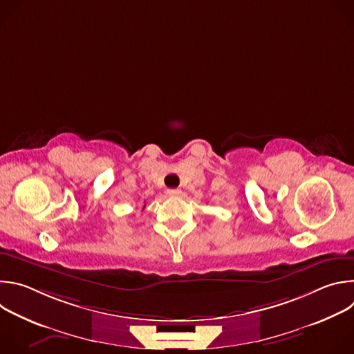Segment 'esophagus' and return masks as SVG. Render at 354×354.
I'll return each mask as SVG.
<instances>
[{
	"instance_id": "obj_1",
	"label": "esophagus",
	"mask_w": 354,
	"mask_h": 354,
	"mask_svg": "<svg viewBox=\"0 0 354 354\" xmlns=\"http://www.w3.org/2000/svg\"><path fill=\"white\" fill-rule=\"evenodd\" d=\"M167 193H168V196H174L175 197V196H180L182 192L179 189H168Z\"/></svg>"
}]
</instances>
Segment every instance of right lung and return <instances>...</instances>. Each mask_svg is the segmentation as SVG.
I'll list each match as a JSON object with an SVG mask.
<instances>
[{"label": "right lung", "instance_id": "1", "mask_svg": "<svg viewBox=\"0 0 354 354\" xmlns=\"http://www.w3.org/2000/svg\"><path fill=\"white\" fill-rule=\"evenodd\" d=\"M144 207H145V206H144Z\"/></svg>", "mask_w": 354, "mask_h": 354}]
</instances>
